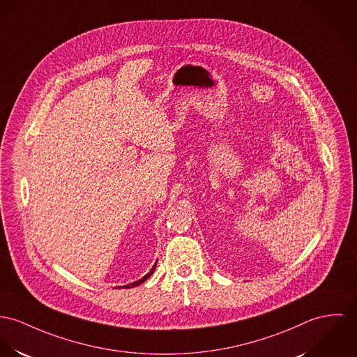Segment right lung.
Instances as JSON below:
<instances>
[{"instance_id":"obj_1","label":"right lung","mask_w":357,"mask_h":357,"mask_svg":"<svg viewBox=\"0 0 357 357\" xmlns=\"http://www.w3.org/2000/svg\"><path fill=\"white\" fill-rule=\"evenodd\" d=\"M156 264H158V261H156ZM156 264L153 265V268L149 271V273H146V275H144L142 278H139L138 281H135V282H132V284H128V285H125L123 288H133V287H137V285H139V284H142L146 278H149L151 275H153V272H155V269H156Z\"/></svg>"}]
</instances>
